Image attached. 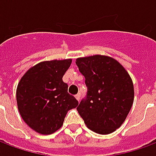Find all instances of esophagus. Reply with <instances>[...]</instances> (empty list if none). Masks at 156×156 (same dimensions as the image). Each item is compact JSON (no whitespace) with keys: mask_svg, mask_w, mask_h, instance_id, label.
<instances>
[{"mask_svg":"<svg viewBox=\"0 0 156 156\" xmlns=\"http://www.w3.org/2000/svg\"><path fill=\"white\" fill-rule=\"evenodd\" d=\"M75 98H76V99H77L78 101H79V100H80V94H76L75 95Z\"/></svg>","mask_w":156,"mask_h":156,"instance_id":"1","label":"esophagus"}]
</instances>
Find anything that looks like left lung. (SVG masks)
<instances>
[{
	"label": "left lung",
	"instance_id": "left-lung-1",
	"mask_svg": "<svg viewBox=\"0 0 156 156\" xmlns=\"http://www.w3.org/2000/svg\"><path fill=\"white\" fill-rule=\"evenodd\" d=\"M88 92L77 108L87 127L110 134L124 123L134 102V85L127 71L114 58L94 55L76 59Z\"/></svg>",
	"mask_w": 156,
	"mask_h": 156
}]
</instances>
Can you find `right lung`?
I'll list each match as a JSON object with an SVG mask.
<instances>
[{
  "label": "right lung",
  "instance_id": "obj_1",
  "mask_svg": "<svg viewBox=\"0 0 156 156\" xmlns=\"http://www.w3.org/2000/svg\"><path fill=\"white\" fill-rule=\"evenodd\" d=\"M71 62L72 59L41 62L30 68L17 85L19 113L39 134H50L59 129L68 110L78 105L62 81Z\"/></svg>",
  "mask_w": 156,
  "mask_h": 156
}]
</instances>
